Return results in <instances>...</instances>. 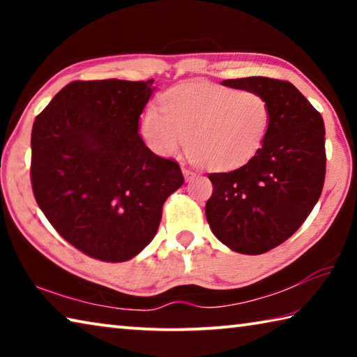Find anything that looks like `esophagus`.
<instances>
[{"mask_svg":"<svg viewBox=\"0 0 357 357\" xmlns=\"http://www.w3.org/2000/svg\"><path fill=\"white\" fill-rule=\"evenodd\" d=\"M183 173H184L185 181H190V179L195 178V173H193L192 170H189V168H183Z\"/></svg>","mask_w":357,"mask_h":357,"instance_id":"1","label":"esophagus"}]
</instances>
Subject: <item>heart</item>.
<instances>
[{
    "label": "heart",
    "mask_w": 357,
    "mask_h": 357,
    "mask_svg": "<svg viewBox=\"0 0 357 357\" xmlns=\"http://www.w3.org/2000/svg\"><path fill=\"white\" fill-rule=\"evenodd\" d=\"M273 108L263 94L206 82L172 88L162 110L144 108L140 130L157 155L173 157L185 146L190 159L213 172L249 164L268 138Z\"/></svg>",
    "instance_id": "1"
}]
</instances>
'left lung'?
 Masks as SVG:
<instances>
[{
	"mask_svg": "<svg viewBox=\"0 0 357 357\" xmlns=\"http://www.w3.org/2000/svg\"><path fill=\"white\" fill-rule=\"evenodd\" d=\"M223 86L263 94L273 126L259 153L229 173L208 174L206 219L229 249L261 255L291 236L312 213L326 176L321 114L289 82L268 77L223 80Z\"/></svg>",
	"mask_w": 357,
	"mask_h": 357,
	"instance_id": "obj_1",
	"label": "left lung"
}]
</instances>
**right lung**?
I'll list each match as a JSON object with an SVG mask.
<instances>
[{"label":"right lung","instance_id":"1","mask_svg":"<svg viewBox=\"0 0 357 357\" xmlns=\"http://www.w3.org/2000/svg\"><path fill=\"white\" fill-rule=\"evenodd\" d=\"M153 83L72 82L36 118L31 184L53 228L86 255L121 263L154 239L184 176L138 134Z\"/></svg>","mask_w":357,"mask_h":357}]
</instances>
